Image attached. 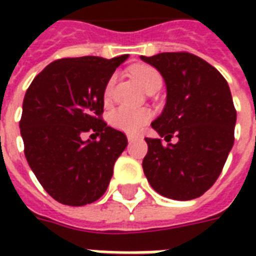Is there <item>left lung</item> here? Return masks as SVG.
I'll return each instance as SVG.
<instances>
[{
    "label": "left lung",
    "mask_w": 256,
    "mask_h": 256,
    "mask_svg": "<svg viewBox=\"0 0 256 256\" xmlns=\"http://www.w3.org/2000/svg\"><path fill=\"white\" fill-rule=\"evenodd\" d=\"M118 66L96 56L56 60L26 92L19 124L26 159L58 203L78 207L98 200L128 146L126 136L101 119Z\"/></svg>",
    "instance_id": "1"
}]
</instances>
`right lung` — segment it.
Returning a JSON list of instances; mask_svg holds the SVG:
<instances>
[{
    "label": "right lung",
    "instance_id": "1",
    "mask_svg": "<svg viewBox=\"0 0 256 256\" xmlns=\"http://www.w3.org/2000/svg\"><path fill=\"white\" fill-rule=\"evenodd\" d=\"M159 53L145 58L160 71L167 100L160 116L150 123L158 136L145 138L144 174L156 192L172 200L202 196L220 177L233 146L236 110L225 78L196 58L181 66Z\"/></svg>",
    "mask_w": 256,
    "mask_h": 256
}]
</instances>
